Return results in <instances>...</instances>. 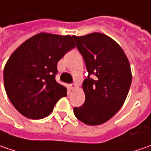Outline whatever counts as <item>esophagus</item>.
I'll list each match as a JSON object with an SVG mask.
<instances>
[{
  "mask_svg": "<svg viewBox=\"0 0 151 151\" xmlns=\"http://www.w3.org/2000/svg\"><path fill=\"white\" fill-rule=\"evenodd\" d=\"M70 89L71 90H75L76 88L77 85H76V83H71V84L70 85Z\"/></svg>",
  "mask_w": 151,
  "mask_h": 151,
  "instance_id": "esophagus-1",
  "label": "esophagus"
}]
</instances>
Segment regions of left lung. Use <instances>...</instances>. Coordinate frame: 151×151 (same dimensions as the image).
Instances as JSON below:
<instances>
[{
	"instance_id": "obj_1",
	"label": "left lung",
	"mask_w": 151,
	"mask_h": 151,
	"mask_svg": "<svg viewBox=\"0 0 151 151\" xmlns=\"http://www.w3.org/2000/svg\"><path fill=\"white\" fill-rule=\"evenodd\" d=\"M89 73L81 88L84 104L74 108L75 116L87 125H99L113 118L128 96L132 72L124 51L116 41L101 32L73 36ZM96 76L94 79L90 75Z\"/></svg>"
}]
</instances>
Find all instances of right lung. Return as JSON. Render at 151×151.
Listing matches in <instances>:
<instances>
[{
	"mask_svg": "<svg viewBox=\"0 0 151 151\" xmlns=\"http://www.w3.org/2000/svg\"><path fill=\"white\" fill-rule=\"evenodd\" d=\"M75 47L73 36L42 32L27 39L9 57L3 73L4 86L22 115L44 119L66 96V88L55 81L57 64Z\"/></svg>",
	"mask_w": 151,
	"mask_h": 151,
	"instance_id": "add662e5",
	"label": "right lung"
}]
</instances>
